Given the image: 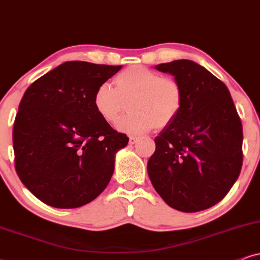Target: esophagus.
<instances>
[{
	"mask_svg": "<svg viewBox=\"0 0 260 260\" xmlns=\"http://www.w3.org/2000/svg\"><path fill=\"white\" fill-rule=\"evenodd\" d=\"M137 141H138V138L137 137H129V144H131V145L136 144Z\"/></svg>",
	"mask_w": 260,
	"mask_h": 260,
	"instance_id": "obj_1",
	"label": "esophagus"
}]
</instances>
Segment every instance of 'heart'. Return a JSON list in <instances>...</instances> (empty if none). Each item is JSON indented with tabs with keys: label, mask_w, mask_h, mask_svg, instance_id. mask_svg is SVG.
Here are the masks:
<instances>
[{
	"label": "heart",
	"mask_w": 260,
	"mask_h": 260,
	"mask_svg": "<svg viewBox=\"0 0 260 260\" xmlns=\"http://www.w3.org/2000/svg\"><path fill=\"white\" fill-rule=\"evenodd\" d=\"M115 87L103 83L93 94V107L107 123H116L129 101L132 110L120 120L117 128L129 134H143L154 127L164 128L179 115L182 88L176 80L166 78L144 66H132L114 78Z\"/></svg>",
	"instance_id": "b5f03b06"
}]
</instances>
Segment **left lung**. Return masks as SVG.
Returning a JSON list of instances; mask_svg holds the SVG:
<instances>
[{
    "instance_id": "obj_1",
    "label": "left lung",
    "mask_w": 260,
    "mask_h": 260,
    "mask_svg": "<svg viewBox=\"0 0 260 260\" xmlns=\"http://www.w3.org/2000/svg\"><path fill=\"white\" fill-rule=\"evenodd\" d=\"M182 88V107L154 138L147 173L170 208L197 212L231 190L242 166V124L224 83L190 60L157 64Z\"/></svg>"
}]
</instances>
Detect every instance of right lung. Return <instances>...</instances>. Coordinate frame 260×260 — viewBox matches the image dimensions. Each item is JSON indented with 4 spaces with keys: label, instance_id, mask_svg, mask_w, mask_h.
I'll list each match as a JSON object with an SVG mask.
<instances>
[{
    "label": "right lung",
    "instance_id": "right-lung-1",
    "mask_svg": "<svg viewBox=\"0 0 260 260\" xmlns=\"http://www.w3.org/2000/svg\"><path fill=\"white\" fill-rule=\"evenodd\" d=\"M121 68L67 61L25 91L13 128L15 170L47 205L79 208L109 183L128 138L101 119L93 94Z\"/></svg>",
    "mask_w": 260,
    "mask_h": 260
}]
</instances>
